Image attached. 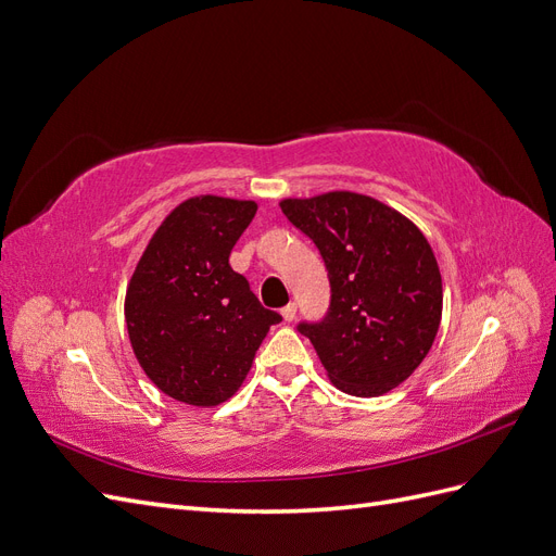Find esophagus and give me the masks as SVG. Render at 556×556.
<instances>
[{
	"instance_id": "esophagus-1",
	"label": "esophagus",
	"mask_w": 556,
	"mask_h": 556,
	"mask_svg": "<svg viewBox=\"0 0 556 556\" xmlns=\"http://www.w3.org/2000/svg\"><path fill=\"white\" fill-rule=\"evenodd\" d=\"M280 315H282L285 323H292V319L296 317V304H288L280 311Z\"/></svg>"
}]
</instances>
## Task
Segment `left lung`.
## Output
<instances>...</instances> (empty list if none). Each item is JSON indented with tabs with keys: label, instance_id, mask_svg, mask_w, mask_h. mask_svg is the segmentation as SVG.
Returning a JSON list of instances; mask_svg holds the SVG:
<instances>
[{
	"label": "left lung",
	"instance_id": "left-lung-1",
	"mask_svg": "<svg viewBox=\"0 0 556 556\" xmlns=\"http://www.w3.org/2000/svg\"><path fill=\"white\" fill-rule=\"evenodd\" d=\"M280 208L327 266L329 311L299 331L329 380L352 396L394 390L422 364L441 325L443 282L425 233L357 192L282 199Z\"/></svg>",
	"mask_w": 556,
	"mask_h": 556
}]
</instances>
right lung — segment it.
Here are the masks:
<instances>
[{
  "instance_id": "obj_1",
  "label": "right lung",
  "mask_w": 556,
  "mask_h": 556,
  "mask_svg": "<svg viewBox=\"0 0 556 556\" xmlns=\"http://www.w3.org/2000/svg\"><path fill=\"white\" fill-rule=\"evenodd\" d=\"M255 201L185 199L150 239L125 296L129 343L146 376L190 406L239 390L271 325L280 323L229 266Z\"/></svg>"
}]
</instances>
